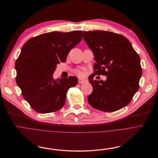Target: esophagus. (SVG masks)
Listing matches in <instances>:
<instances>
[{
  "instance_id": "1",
  "label": "esophagus",
  "mask_w": 158,
  "mask_h": 158,
  "mask_svg": "<svg viewBox=\"0 0 158 158\" xmlns=\"http://www.w3.org/2000/svg\"><path fill=\"white\" fill-rule=\"evenodd\" d=\"M85 80L84 79H81V78L78 79V84H84V83H85Z\"/></svg>"
}]
</instances>
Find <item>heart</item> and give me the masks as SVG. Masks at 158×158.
<instances>
[{"mask_svg": "<svg viewBox=\"0 0 158 158\" xmlns=\"http://www.w3.org/2000/svg\"><path fill=\"white\" fill-rule=\"evenodd\" d=\"M74 73H76L78 76L79 77H83L84 75V71L83 70H80V69H77L74 71Z\"/></svg>", "mask_w": 158, "mask_h": 158, "instance_id": "obj_1", "label": "heart"}]
</instances>
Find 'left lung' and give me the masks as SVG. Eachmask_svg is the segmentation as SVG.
<instances>
[{
  "mask_svg": "<svg viewBox=\"0 0 158 158\" xmlns=\"http://www.w3.org/2000/svg\"><path fill=\"white\" fill-rule=\"evenodd\" d=\"M83 38L96 62L93 76L89 77L93 88L88 96L90 106L104 112H114L127 106L139 87L142 74L139 56L122 35L83 31ZM101 74L107 77L106 81L93 80L95 75Z\"/></svg>",
  "mask_w": 158,
  "mask_h": 158,
  "instance_id": "8db88e82",
  "label": "left lung"
}]
</instances>
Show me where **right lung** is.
Masks as SVG:
<instances>
[{
    "label": "right lung",
    "instance_id": "obj_1",
    "mask_svg": "<svg viewBox=\"0 0 158 158\" xmlns=\"http://www.w3.org/2000/svg\"><path fill=\"white\" fill-rule=\"evenodd\" d=\"M82 39L81 31H53L36 36L22 46L15 62L16 82L24 98L42 114L60 109L69 88L76 86L75 77L55 80L56 65L65 62L67 55Z\"/></svg>",
    "mask_w": 158,
    "mask_h": 158
}]
</instances>
